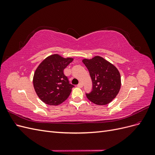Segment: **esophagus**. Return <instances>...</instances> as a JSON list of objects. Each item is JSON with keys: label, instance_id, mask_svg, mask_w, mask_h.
<instances>
[{"label": "esophagus", "instance_id": "esophagus-1", "mask_svg": "<svg viewBox=\"0 0 155 155\" xmlns=\"http://www.w3.org/2000/svg\"><path fill=\"white\" fill-rule=\"evenodd\" d=\"M78 87H79V88H82L83 87V84L81 83H79L78 85Z\"/></svg>", "mask_w": 155, "mask_h": 155}]
</instances>
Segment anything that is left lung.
I'll return each instance as SVG.
<instances>
[{"instance_id": "obj_1", "label": "left lung", "mask_w": 155, "mask_h": 155, "mask_svg": "<svg viewBox=\"0 0 155 155\" xmlns=\"http://www.w3.org/2000/svg\"><path fill=\"white\" fill-rule=\"evenodd\" d=\"M83 63L88 70L92 81V89L86 93L88 99L98 105L109 104L118 94L121 87L120 74L113 64L100 56Z\"/></svg>"}]
</instances>
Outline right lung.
I'll list each match as a JSON object with an SVG mask.
<instances>
[{"instance_id":"obj_1","label":"right lung","mask_w":155,"mask_h":155,"mask_svg":"<svg viewBox=\"0 0 155 155\" xmlns=\"http://www.w3.org/2000/svg\"><path fill=\"white\" fill-rule=\"evenodd\" d=\"M73 61L58 54L46 58L36 69L33 83L37 96L46 104L58 105L68 97L74 86L63 72Z\"/></svg>"}]
</instances>
